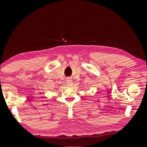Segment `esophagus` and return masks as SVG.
<instances>
[{
    "label": "esophagus",
    "mask_w": 147,
    "mask_h": 147,
    "mask_svg": "<svg viewBox=\"0 0 147 147\" xmlns=\"http://www.w3.org/2000/svg\"><path fill=\"white\" fill-rule=\"evenodd\" d=\"M66 83H67L68 86H71V84H73V83H72L71 80H70V79H67V81H66Z\"/></svg>",
    "instance_id": "34e87169"
}]
</instances>
